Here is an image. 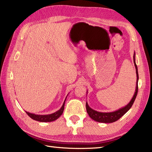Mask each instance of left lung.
Here are the masks:
<instances>
[{"label":"left lung","instance_id":"1","mask_svg":"<svg viewBox=\"0 0 152 152\" xmlns=\"http://www.w3.org/2000/svg\"><path fill=\"white\" fill-rule=\"evenodd\" d=\"M133 62H134V65L135 67L136 70V76H137V80H136V87L135 93L133 94L132 99L127 104H126L125 107L120 108L118 110H114L112 112H99L97 110H95L92 109V108L89 107L88 102H86V111L88 113L89 117L91 118L92 119L96 122L99 123H110L116 121L118 119H119L123 115H124L126 113H127L131 108H132V105L134 102L135 98L137 96V91H138V80H139V75H138V70H137V66L136 65L135 63V53L134 52L133 54ZM86 93H88V91H86Z\"/></svg>","mask_w":152,"mask_h":152}]
</instances>
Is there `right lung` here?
Returning <instances> with one entry per match:
<instances>
[{
	"label": "right lung",
	"mask_w": 152,
	"mask_h": 152,
	"mask_svg": "<svg viewBox=\"0 0 152 152\" xmlns=\"http://www.w3.org/2000/svg\"><path fill=\"white\" fill-rule=\"evenodd\" d=\"M67 95V96H68ZM67 96L66 97V99ZM66 99L64 101V103L62 104V106L60 108V109L57 111L51 113V114H49V115H35V113H31L29 112H27V114L29 115V116L32 119L37 121L39 122H51V121H53L56 119H58L59 117H60L62 113L64 112V104H65V102H66Z\"/></svg>",
	"instance_id": "right-lung-1"
}]
</instances>
